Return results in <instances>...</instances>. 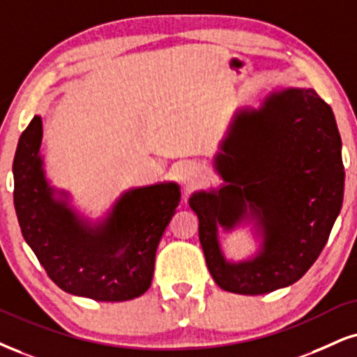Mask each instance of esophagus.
Returning <instances> with one entry per match:
<instances>
[{
    "label": "esophagus",
    "instance_id": "34e87169",
    "mask_svg": "<svg viewBox=\"0 0 357 357\" xmlns=\"http://www.w3.org/2000/svg\"><path fill=\"white\" fill-rule=\"evenodd\" d=\"M177 177L180 180V183L190 187V185H193V183H197V180H199L200 169L195 164L187 162V164L180 165V169L177 170Z\"/></svg>",
    "mask_w": 357,
    "mask_h": 357
}]
</instances>
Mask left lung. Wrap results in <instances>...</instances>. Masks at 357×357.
Segmentation results:
<instances>
[{
	"instance_id": "8db88e82",
	"label": "left lung",
	"mask_w": 357,
	"mask_h": 357,
	"mask_svg": "<svg viewBox=\"0 0 357 357\" xmlns=\"http://www.w3.org/2000/svg\"><path fill=\"white\" fill-rule=\"evenodd\" d=\"M223 183L192 193L206 268L220 288L265 294L296 283L323 252L344 197L341 135L314 89L273 91L235 112L213 160ZM252 221L253 257L225 258L218 228Z\"/></svg>"
}]
</instances>
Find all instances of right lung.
Returning <instances> with one entry per match:
<instances>
[{
  "label": "right lung",
  "mask_w": 357,
  "mask_h": 357,
  "mask_svg": "<svg viewBox=\"0 0 357 357\" xmlns=\"http://www.w3.org/2000/svg\"><path fill=\"white\" fill-rule=\"evenodd\" d=\"M41 140L43 121L34 116L17 142L13 197L21 233L47 276L66 293L96 301L144 294L152 283L157 246L178 206L180 187L160 182L130 188L107 217L92 223L69 205L68 193L50 185Z\"/></svg>",
  "instance_id": "right-lung-1"
}]
</instances>
